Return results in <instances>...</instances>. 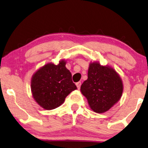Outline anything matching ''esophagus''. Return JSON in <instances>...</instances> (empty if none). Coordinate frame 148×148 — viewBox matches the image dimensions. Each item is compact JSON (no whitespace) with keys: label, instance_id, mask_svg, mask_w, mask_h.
<instances>
[{"label":"esophagus","instance_id":"esophagus-1","mask_svg":"<svg viewBox=\"0 0 148 148\" xmlns=\"http://www.w3.org/2000/svg\"><path fill=\"white\" fill-rule=\"evenodd\" d=\"M81 82H78V83H76V86H77V88H78V89H79L80 88H81Z\"/></svg>","mask_w":148,"mask_h":148}]
</instances>
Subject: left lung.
I'll return each instance as SVG.
<instances>
[{"label":"left lung","instance_id":"1","mask_svg":"<svg viewBox=\"0 0 148 148\" xmlns=\"http://www.w3.org/2000/svg\"><path fill=\"white\" fill-rule=\"evenodd\" d=\"M81 91L86 98L91 110L102 113L120 100L123 84L114 69L95 62L89 64L88 79L82 84Z\"/></svg>","mask_w":148,"mask_h":148}]
</instances>
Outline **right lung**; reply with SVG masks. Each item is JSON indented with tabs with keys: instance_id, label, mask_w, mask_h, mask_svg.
Masks as SVG:
<instances>
[{
	"instance_id": "add662e5",
	"label": "right lung",
	"mask_w": 148,
	"mask_h": 148,
	"mask_svg": "<svg viewBox=\"0 0 148 148\" xmlns=\"http://www.w3.org/2000/svg\"><path fill=\"white\" fill-rule=\"evenodd\" d=\"M62 60L58 65L48 63L38 69L31 78V92L36 102L47 110L59 107L69 94L77 89L71 73Z\"/></svg>"
}]
</instances>
